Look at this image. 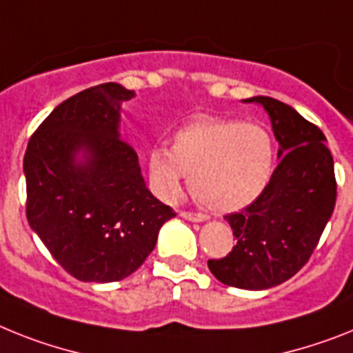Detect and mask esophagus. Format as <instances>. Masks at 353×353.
Returning <instances> with one entry per match:
<instances>
[{
	"mask_svg": "<svg viewBox=\"0 0 353 353\" xmlns=\"http://www.w3.org/2000/svg\"><path fill=\"white\" fill-rule=\"evenodd\" d=\"M183 219H186V221H192V222H204L206 221V215L204 213H194V212H181L179 213Z\"/></svg>",
	"mask_w": 353,
	"mask_h": 353,
	"instance_id": "obj_1",
	"label": "esophagus"
}]
</instances>
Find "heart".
<instances>
[{
	"label": "heart",
	"mask_w": 353,
	"mask_h": 353,
	"mask_svg": "<svg viewBox=\"0 0 353 353\" xmlns=\"http://www.w3.org/2000/svg\"><path fill=\"white\" fill-rule=\"evenodd\" d=\"M272 165L268 129L230 118L192 121L174 134L170 149L154 147L147 158L150 185L161 199H176L188 176L192 194L215 212H235L259 199Z\"/></svg>",
	"instance_id": "heart-1"
}]
</instances>
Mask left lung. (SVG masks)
<instances>
[{"label":"left lung","mask_w":353,"mask_h":353,"mask_svg":"<svg viewBox=\"0 0 353 353\" xmlns=\"http://www.w3.org/2000/svg\"><path fill=\"white\" fill-rule=\"evenodd\" d=\"M260 103L276 138L278 167L259 199L230 213L235 245L219 260H208L224 285L263 291L292 278L309 262L336 206L337 185L332 154L319 127L291 105L271 97Z\"/></svg>","instance_id":"left-lung-1"}]
</instances>
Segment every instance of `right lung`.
Wrapping results in <instances>:
<instances>
[{
	"instance_id": "add662e5",
	"label": "right lung",
	"mask_w": 353,
	"mask_h": 353,
	"mask_svg": "<svg viewBox=\"0 0 353 353\" xmlns=\"http://www.w3.org/2000/svg\"><path fill=\"white\" fill-rule=\"evenodd\" d=\"M132 94L117 82L73 94L32 134L23 159L28 224L81 282L132 274L176 217L145 186L138 154L120 138L121 102Z\"/></svg>"
}]
</instances>
